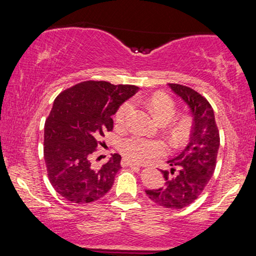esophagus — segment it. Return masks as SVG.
I'll use <instances>...</instances> for the list:
<instances>
[{
    "instance_id": "obj_1",
    "label": "esophagus",
    "mask_w": 256,
    "mask_h": 256,
    "mask_svg": "<svg viewBox=\"0 0 256 256\" xmlns=\"http://www.w3.org/2000/svg\"><path fill=\"white\" fill-rule=\"evenodd\" d=\"M122 164H123V166H130V167H141V164H134L133 162H131V160H128L126 158L122 159Z\"/></svg>"
}]
</instances>
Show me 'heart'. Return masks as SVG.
Instances as JSON below:
<instances>
[{
  "instance_id": "heart-1",
  "label": "heart",
  "mask_w": 256,
  "mask_h": 256,
  "mask_svg": "<svg viewBox=\"0 0 256 256\" xmlns=\"http://www.w3.org/2000/svg\"><path fill=\"white\" fill-rule=\"evenodd\" d=\"M150 110L156 120L162 122L164 120H170L175 114V104L170 98L156 96L150 102ZM132 105L125 102L116 112V122L122 124L128 118ZM120 150L125 157L132 162H146L154 157H160L167 152V146L159 140H149L140 136H132L123 138L120 142Z\"/></svg>"
}]
</instances>
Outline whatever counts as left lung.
Segmentation results:
<instances>
[{
  "mask_svg": "<svg viewBox=\"0 0 256 256\" xmlns=\"http://www.w3.org/2000/svg\"><path fill=\"white\" fill-rule=\"evenodd\" d=\"M168 86L188 106L193 118L192 132L184 150L167 162L170 170H160L166 180L164 185L146 190V193L158 206L182 209L196 200L214 175L220 138L209 102L188 86Z\"/></svg>",
  "mask_w": 256,
  "mask_h": 256,
  "instance_id": "8db88e82",
  "label": "left lung"
}]
</instances>
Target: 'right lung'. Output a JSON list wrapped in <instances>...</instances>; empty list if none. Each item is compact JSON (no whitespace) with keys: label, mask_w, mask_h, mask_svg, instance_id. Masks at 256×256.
<instances>
[{"label":"right lung","mask_w":256,"mask_h":256,"mask_svg":"<svg viewBox=\"0 0 256 256\" xmlns=\"http://www.w3.org/2000/svg\"><path fill=\"white\" fill-rule=\"evenodd\" d=\"M136 86L84 81L60 92L44 130V158L50 184L68 201L90 203L106 196L120 168V156L94 167L98 138L112 130V116L138 92Z\"/></svg>","instance_id":"right-lung-1"}]
</instances>
